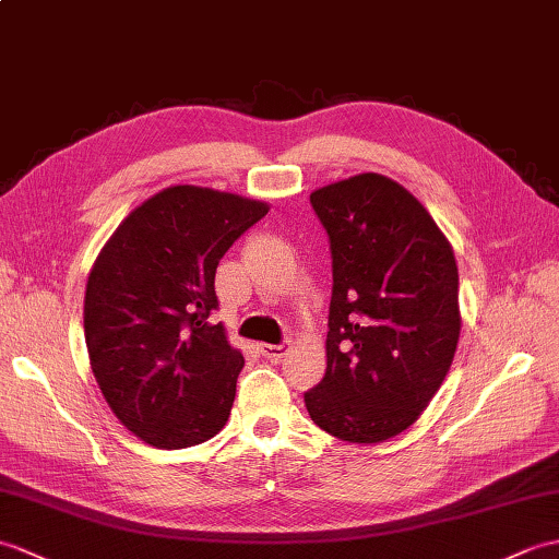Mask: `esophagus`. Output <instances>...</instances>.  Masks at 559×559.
<instances>
[{"label": "esophagus", "instance_id": "34e87169", "mask_svg": "<svg viewBox=\"0 0 559 559\" xmlns=\"http://www.w3.org/2000/svg\"><path fill=\"white\" fill-rule=\"evenodd\" d=\"M259 353H262V357L269 359V361H281L285 355H288V345L259 343Z\"/></svg>", "mask_w": 559, "mask_h": 559}]
</instances>
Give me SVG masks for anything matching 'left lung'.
<instances>
[{"instance_id": "left-lung-1", "label": "left lung", "mask_w": 559, "mask_h": 559, "mask_svg": "<svg viewBox=\"0 0 559 559\" xmlns=\"http://www.w3.org/2000/svg\"><path fill=\"white\" fill-rule=\"evenodd\" d=\"M309 200L331 240L333 295L326 376L305 405L335 438L383 443L421 417L455 357V252L426 206L388 176H349Z\"/></svg>"}]
</instances>
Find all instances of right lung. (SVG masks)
<instances>
[{"instance_id": "right-lung-1", "label": "right lung", "mask_w": 559, "mask_h": 559, "mask_svg": "<svg viewBox=\"0 0 559 559\" xmlns=\"http://www.w3.org/2000/svg\"><path fill=\"white\" fill-rule=\"evenodd\" d=\"M266 212L233 192L164 188L121 221L90 269V367L116 419L152 448L200 445L230 417L245 359L212 323L214 276Z\"/></svg>"}]
</instances>
